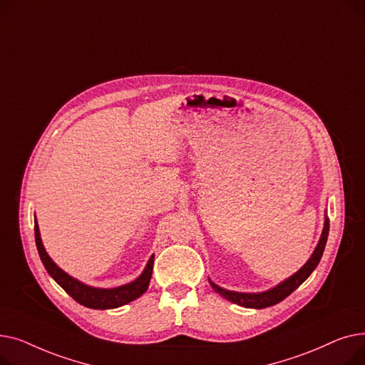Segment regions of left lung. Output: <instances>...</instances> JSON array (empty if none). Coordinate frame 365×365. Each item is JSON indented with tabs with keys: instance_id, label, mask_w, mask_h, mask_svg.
<instances>
[{
	"instance_id": "left-lung-1",
	"label": "left lung",
	"mask_w": 365,
	"mask_h": 365,
	"mask_svg": "<svg viewBox=\"0 0 365 365\" xmlns=\"http://www.w3.org/2000/svg\"><path fill=\"white\" fill-rule=\"evenodd\" d=\"M329 229H330V220H329L327 216H325L321 238L318 241V245L315 247L312 256L309 257V260L306 262L294 275L284 279L282 282L275 285L274 289H271V290L263 292V293H238V292H231V290L222 289V287L215 284L212 279H208V281H210V284H212L213 290L216 293H219L220 296H223L229 302L237 303L240 306H244V308L263 309V308H267V306H274V304L279 303L281 300H284L287 296H290L297 289V287L303 281L308 279V277L314 272V269L318 266V263H319V260L322 257L325 244H327Z\"/></svg>"
}]
</instances>
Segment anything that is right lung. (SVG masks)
I'll return each instance as SVG.
<instances>
[{
    "mask_svg": "<svg viewBox=\"0 0 365 365\" xmlns=\"http://www.w3.org/2000/svg\"><path fill=\"white\" fill-rule=\"evenodd\" d=\"M35 242L38 248V255H40L41 262L47 269V272L50 274V277L59 284L75 302H78L83 306H87V308H91V309L118 308V306L136 300L148 290L149 281L152 277L153 257H155L153 255L149 257L145 269L139 278H136L128 284L115 287V289H98V287H90L87 284H83L78 279L72 278L51 260V257L47 255L46 248L43 245L36 217H35Z\"/></svg>",
    "mask_w": 365,
    "mask_h": 365,
    "instance_id": "right-lung-1",
    "label": "right lung"
}]
</instances>
